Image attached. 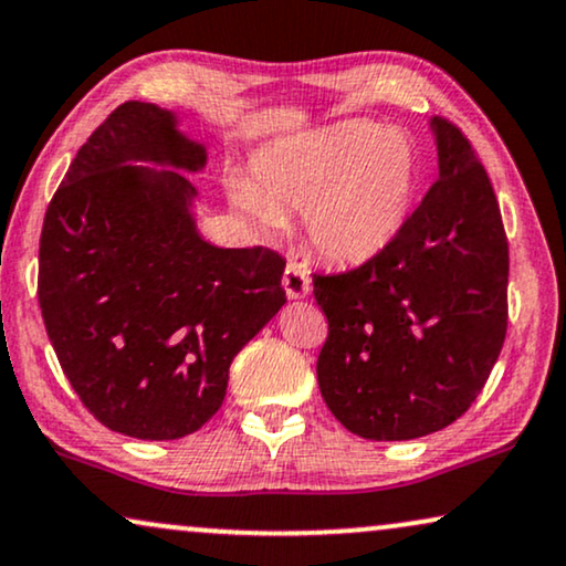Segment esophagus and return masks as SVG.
Masks as SVG:
<instances>
[{
  "mask_svg": "<svg viewBox=\"0 0 566 566\" xmlns=\"http://www.w3.org/2000/svg\"><path fill=\"white\" fill-rule=\"evenodd\" d=\"M282 287L287 292L290 300H300V297H307L313 290V282H311V274L300 266V263H290L287 269H284V276H282Z\"/></svg>",
  "mask_w": 566,
  "mask_h": 566,
  "instance_id": "1",
  "label": "esophagus"
}]
</instances>
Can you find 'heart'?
<instances>
[{"label":"heart","mask_w":566,"mask_h":566,"mask_svg":"<svg viewBox=\"0 0 566 566\" xmlns=\"http://www.w3.org/2000/svg\"><path fill=\"white\" fill-rule=\"evenodd\" d=\"M418 151L399 130L339 123L276 143L255 159L253 182H232V198L259 227L303 209V227L332 263L376 259L410 217Z\"/></svg>","instance_id":"1"}]
</instances>
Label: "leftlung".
Returning a JSON list of instances; mask_svg holds the SVG:
<instances>
[{
	"label": "left lung",
	"mask_w": 566,
	"mask_h": 566,
	"mask_svg": "<svg viewBox=\"0 0 566 566\" xmlns=\"http://www.w3.org/2000/svg\"><path fill=\"white\" fill-rule=\"evenodd\" d=\"M428 127L439 182L402 232L360 269L313 276L328 321L321 397L370 441L452 426L481 395L506 334L510 245L491 180L452 123Z\"/></svg>",
	"instance_id": "obj_1"
}]
</instances>
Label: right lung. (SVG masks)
<instances>
[{
    "instance_id": "add662e5",
    "label": "right lung",
    "mask_w": 566,
    "mask_h": 566,
    "mask_svg": "<svg viewBox=\"0 0 566 566\" xmlns=\"http://www.w3.org/2000/svg\"><path fill=\"white\" fill-rule=\"evenodd\" d=\"M203 143L177 112L117 106L44 217L39 305L60 366L98 423L143 441L198 431L234 355L287 303L284 259L198 232Z\"/></svg>"
}]
</instances>
